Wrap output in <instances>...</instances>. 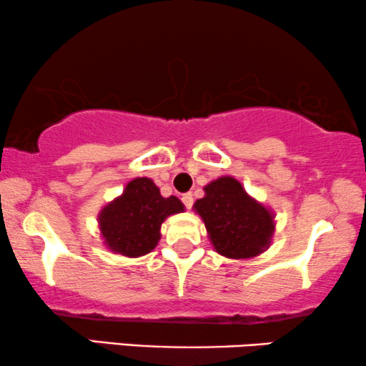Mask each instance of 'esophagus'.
<instances>
[{
    "mask_svg": "<svg viewBox=\"0 0 366 366\" xmlns=\"http://www.w3.org/2000/svg\"><path fill=\"white\" fill-rule=\"evenodd\" d=\"M182 202H184V206L187 207V209H191L192 204H194V197H192V194H191V192L184 194V196H182Z\"/></svg>",
    "mask_w": 366,
    "mask_h": 366,
    "instance_id": "1",
    "label": "esophagus"
}]
</instances>
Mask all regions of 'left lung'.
Instances as JSON below:
<instances>
[{"mask_svg": "<svg viewBox=\"0 0 366 366\" xmlns=\"http://www.w3.org/2000/svg\"><path fill=\"white\" fill-rule=\"evenodd\" d=\"M204 221L212 247L226 258H252L270 247L275 231L274 212L244 191L229 175L204 187V197L194 202Z\"/></svg>", "mask_w": 366, "mask_h": 366, "instance_id": "1", "label": "left lung"}]
</instances>
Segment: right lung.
<instances>
[{
	"instance_id": "right-lung-1",
	"label": "right lung",
	"mask_w": 366,
	"mask_h": 366,
	"mask_svg": "<svg viewBox=\"0 0 366 366\" xmlns=\"http://www.w3.org/2000/svg\"><path fill=\"white\" fill-rule=\"evenodd\" d=\"M184 211L175 196L162 197L160 189L149 177H137L123 194L101 209V237L111 252L124 257H143L157 247L160 226L170 214Z\"/></svg>"
}]
</instances>
